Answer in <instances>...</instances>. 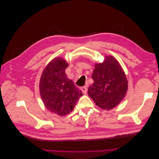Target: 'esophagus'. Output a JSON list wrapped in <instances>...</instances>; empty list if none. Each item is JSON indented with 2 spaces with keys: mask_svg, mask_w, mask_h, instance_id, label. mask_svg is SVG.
I'll use <instances>...</instances> for the list:
<instances>
[{
  "mask_svg": "<svg viewBox=\"0 0 159 159\" xmlns=\"http://www.w3.org/2000/svg\"><path fill=\"white\" fill-rule=\"evenodd\" d=\"M88 87L87 86H84V87H82L81 88V90L82 91V92L84 93H87V91H88V88H87Z\"/></svg>",
  "mask_w": 159,
  "mask_h": 159,
  "instance_id": "34e87169",
  "label": "esophagus"
}]
</instances>
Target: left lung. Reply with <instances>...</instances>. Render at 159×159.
Listing matches in <instances>:
<instances>
[{
  "label": "left lung",
  "instance_id": "left-lung-1",
  "mask_svg": "<svg viewBox=\"0 0 159 159\" xmlns=\"http://www.w3.org/2000/svg\"><path fill=\"white\" fill-rule=\"evenodd\" d=\"M91 78L94 82L88 95L99 107L111 110L121 103L128 89V81L121 64L113 56H105L102 63L95 64Z\"/></svg>",
  "mask_w": 159,
  "mask_h": 159
}]
</instances>
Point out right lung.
Masks as SVG:
<instances>
[{
    "label": "right lung",
    "instance_id": "obj_1",
    "mask_svg": "<svg viewBox=\"0 0 159 159\" xmlns=\"http://www.w3.org/2000/svg\"><path fill=\"white\" fill-rule=\"evenodd\" d=\"M68 66L63 57H54L45 67L40 80V93L46 108L60 116L72 111L82 95L67 77L65 70Z\"/></svg>",
    "mask_w": 159,
    "mask_h": 159
}]
</instances>
